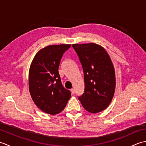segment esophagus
Returning a JSON list of instances; mask_svg holds the SVG:
<instances>
[{
  "mask_svg": "<svg viewBox=\"0 0 146 146\" xmlns=\"http://www.w3.org/2000/svg\"><path fill=\"white\" fill-rule=\"evenodd\" d=\"M71 94H72L73 95H74L75 94V89H73V88H72L71 90Z\"/></svg>",
  "mask_w": 146,
  "mask_h": 146,
  "instance_id": "34e87169",
  "label": "esophagus"
}]
</instances>
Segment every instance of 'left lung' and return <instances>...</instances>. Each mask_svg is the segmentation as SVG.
Listing matches in <instances>:
<instances>
[{
	"label": "left lung",
	"instance_id": "8db88e82",
	"mask_svg": "<svg viewBox=\"0 0 146 146\" xmlns=\"http://www.w3.org/2000/svg\"><path fill=\"white\" fill-rule=\"evenodd\" d=\"M83 68L85 90L79 100L86 110L100 112L108 107L115 89V74L109 55L95 43L72 45Z\"/></svg>",
	"mask_w": 146,
	"mask_h": 146
}]
</instances>
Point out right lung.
<instances>
[{
    "instance_id": "right-lung-1",
    "label": "right lung",
    "mask_w": 146,
    "mask_h": 146,
    "mask_svg": "<svg viewBox=\"0 0 146 146\" xmlns=\"http://www.w3.org/2000/svg\"><path fill=\"white\" fill-rule=\"evenodd\" d=\"M71 44L50 45L35 55L29 72L31 96L39 109L55 115L63 111L71 97V92L61 83L58 68L64 52Z\"/></svg>"
}]
</instances>
